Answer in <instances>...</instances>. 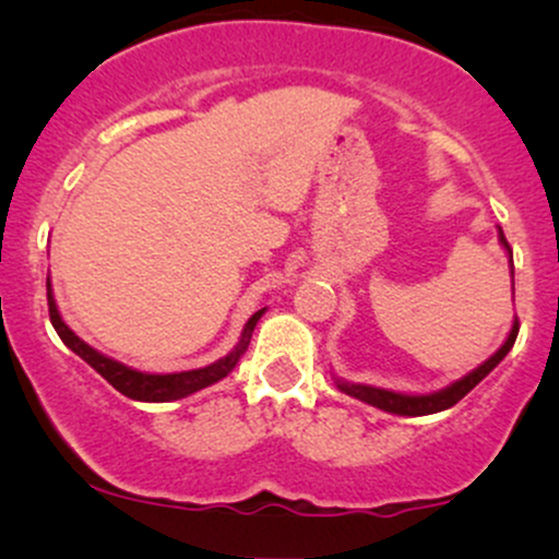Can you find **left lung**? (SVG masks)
Returning <instances> with one entry per match:
<instances>
[{"label":"left lung","instance_id":"left-lung-1","mask_svg":"<svg viewBox=\"0 0 559 559\" xmlns=\"http://www.w3.org/2000/svg\"><path fill=\"white\" fill-rule=\"evenodd\" d=\"M499 241H502V247L507 249V254H510V262H512V249H510V243H507V239H504L502 228H499ZM518 331H521V325H518V320H515V323H512V329H510V336L504 338V344L499 346L497 352H493L489 360H486L484 365H478L476 370H471V373L460 378V381L449 383L447 389L433 391V394H400V391L376 389V386H365V383H349V381H336V386L342 389L344 394L355 396V400H360L365 404H373V407L383 409V413L409 415V418H418V415L441 413V409H449V407H452V404H457L460 400H463L467 391L476 389L478 383L484 381V378L489 376L491 370L504 360L507 352H510L512 344H515Z\"/></svg>","mask_w":559,"mask_h":559}]
</instances>
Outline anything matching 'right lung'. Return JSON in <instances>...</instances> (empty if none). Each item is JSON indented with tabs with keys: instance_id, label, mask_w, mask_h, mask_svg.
Listing matches in <instances>:
<instances>
[{
	"instance_id": "obj_1",
	"label": "right lung",
	"mask_w": 559,
	"mask_h": 559,
	"mask_svg": "<svg viewBox=\"0 0 559 559\" xmlns=\"http://www.w3.org/2000/svg\"><path fill=\"white\" fill-rule=\"evenodd\" d=\"M47 301H49V320H52L57 336L62 338V344H66L68 349H73L81 360H86L88 365H92L96 373L105 378L107 383H112L120 394L128 396V400H136V402L183 400V396L194 394V391H199V389L213 386V383L221 381V378H226L230 370L236 368V362L241 360L243 352H247L254 325H258L262 312H265V310L254 312V316L247 320V325H243L241 338H239V344L234 346V352H228L226 357H221L217 362L207 365V368L183 370V373H141V370L128 368V365L112 360V357L102 355V352H96L94 346H88L83 338H79L73 331L68 329L66 320H62V316H60V310H57V301H55L52 284H49V278H47Z\"/></svg>"
}]
</instances>
